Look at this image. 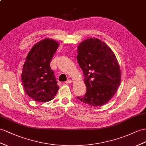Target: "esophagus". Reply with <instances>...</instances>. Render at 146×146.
I'll return each mask as SVG.
<instances>
[{
    "mask_svg": "<svg viewBox=\"0 0 146 146\" xmlns=\"http://www.w3.org/2000/svg\"><path fill=\"white\" fill-rule=\"evenodd\" d=\"M71 83H72V81L71 80H67L66 81H65V83L66 84H70Z\"/></svg>",
    "mask_w": 146,
    "mask_h": 146,
    "instance_id": "1",
    "label": "esophagus"
}]
</instances>
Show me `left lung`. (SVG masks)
Instances as JSON below:
<instances>
[{
  "instance_id": "8db88e82",
  "label": "left lung",
  "mask_w": 146,
  "mask_h": 146,
  "mask_svg": "<svg viewBox=\"0 0 146 146\" xmlns=\"http://www.w3.org/2000/svg\"><path fill=\"white\" fill-rule=\"evenodd\" d=\"M77 60L84 75L87 88L77 99L91 106L107 103L116 93L121 81V72L117 57L103 41L90 37L78 46Z\"/></svg>"
}]
</instances>
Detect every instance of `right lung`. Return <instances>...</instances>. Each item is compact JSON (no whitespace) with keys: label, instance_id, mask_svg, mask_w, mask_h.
<instances>
[{"label":"right lung","instance_id":"obj_1","mask_svg":"<svg viewBox=\"0 0 146 146\" xmlns=\"http://www.w3.org/2000/svg\"><path fill=\"white\" fill-rule=\"evenodd\" d=\"M59 44L46 38L35 44L23 66L21 81L25 92L35 101L46 102L53 99L59 86L50 63Z\"/></svg>","mask_w":146,"mask_h":146}]
</instances>
